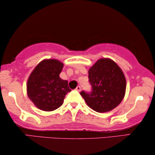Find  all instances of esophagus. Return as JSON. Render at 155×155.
<instances>
[{"mask_svg": "<svg viewBox=\"0 0 155 155\" xmlns=\"http://www.w3.org/2000/svg\"><path fill=\"white\" fill-rule=\"evenodd\" d=\"M75 90L78 91V92H80V90H81V87H80V86H78L77 87L75 88Z\"/></svg>", "mask_w": 155, "mask_h": 155, "instance_id": "1", "label": "esophagus"}]
</instances>
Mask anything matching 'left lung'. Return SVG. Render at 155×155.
<instances>
[{
	"label": "left lung",
	"mask_w": 155,
	"mask_h": 155,
	"mask_svg": "<svg viewBox=\"0 0 155 155\" xmlns=\"http://www.w3.org/2000/svg\"><path fill=\"white\" fill-rule=\"evenodd\" d=\"M90 93L80 92L87 104L94 111L104 113L115 109L126 94V80L120 68L110 58H100L90 68Z\"/></svg>",
	"instance_id": "left-lung-1"
}]
</instances>
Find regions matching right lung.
Here are the masks:
<instances>
[{"mask_svg":"<svg viewBox=\"0 0 155 155\" xmlns=\"http://www.w3.org/2000/svg\"><path fill=\"white\" fill-rule=\"evenodd\" d=\"M63 63L56 59H44L31 72L27 82V92L38 109L54 111L63 104L65 95L71 92L68 80L59 77Z\"/></svg>","mask_w":155,"mask_h":155,"instance_id":"add662e5","label":"right lung"}]
</instances>
